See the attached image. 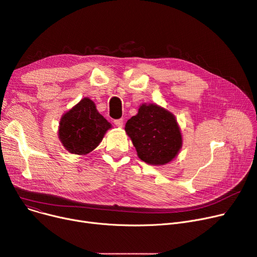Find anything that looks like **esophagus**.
<instances>
[{"mask_svg":"<svg viewBox=\"0 0 257 257\" xmlns=\"http://www.w3.org/2000/svg\"><path fill=\"white\" fill-rule=\"evenodd\" d=\"M114 124H115V126H116V127L121 128V127H123V125H124V119H123V118L115 119V120H114Z\"/></svg>","mask_w":257,"mask_h":257,"instance_id":"obj_1","label":"esophagus"}]
</instances>
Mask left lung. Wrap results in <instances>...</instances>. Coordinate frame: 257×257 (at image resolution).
<instances>
[{
    "label": "left lung",
    "instance_id": "8db88e82",
    "mask_svg": "<svg viewBox=\"0 0 257 257\" xmlns=\"http://www.w3.org/2000/svg\"><path fill=\"white\" fill-rule=\"evenodd\" d=\"M125 131L138 156L151 166H165L182 148V134L175 115L157 104L144 103L129 118Z\"/></svg>",
    "mask_w": 257,
    "mask_h": 257
}]
</instances>
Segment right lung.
<instances>
[{"label":"right lung","instance_id":"add662e5","mask_svg":"<svg viewBox=\"0 0 257 257\" xmlns=\"http://www.w3.org/2000/svg\"><path fill=\"white\" fill-rule=\"evenodd\" d=\"M111 127L97 110L96 104L86 97L62 114L58 138L67 152L86 155L96 149Z\"/></svg>","mask_w":257,"mask_h":257}]
</instances>
